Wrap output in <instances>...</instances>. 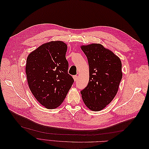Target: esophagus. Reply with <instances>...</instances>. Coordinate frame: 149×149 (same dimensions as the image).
<instances>
[{
  "label": "esophagus",
  "mask_w": 149,
  "mask_h": 149,
  "mask_svg": "<svg viewBox=\"0 0 149 149\" xmlns=\"http://www.w3.org/2000/svg\"><path fill=\"white\" fill-rule=\"evenodd\" d=\"M73 79H74V81H77V79H78V76H73Z\"/></svg>",
  "instance_id": "esophagus-1"
}]
</instances>
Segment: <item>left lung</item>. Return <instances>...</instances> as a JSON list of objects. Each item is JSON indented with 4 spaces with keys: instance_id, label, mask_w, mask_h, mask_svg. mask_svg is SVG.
Segmentation results:
<instances>
[{
    "instance_id": "8db88e82",
    "label": "left lung",
    "mask_w": 149,
    "mask_h": 149,
    "mask_svg": "<svg viewBox=\"0 0 149 149\" xmlns=\"http://www.w3.org/2000/svg\"><path fill=\"white\" fill-rule=\"evenodd\" d=\"M89 68V82L81 91L85 105L93 111L103 109L118 93L123 77L122 63L118 56L102 45L81 46Z\"/></svg>"
}]
</instances>
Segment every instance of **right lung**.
Segmentation results:
<instances>
[{
    "mask_svg": "<svg viewBox=\"0 0 149 149\" xmlns=\"http://www.w3.org/2000/svg\"><path fill=\"white\" fill-rule=\"evenodd\" d=\"M67 45L52 41L29 54L25 72L29 88L34 97L47 109H55L63 102L74 79L68 73Z\"/></svg>",
    "mask_w": 149,
    "mask_h": 149,
    "instance_id": "1",
    "label": "right lung"
}]
</instances>
